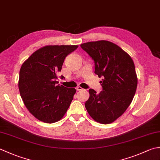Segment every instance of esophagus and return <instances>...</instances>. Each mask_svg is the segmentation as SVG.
I'll list each match as a JSON object with an SVG mask.
<instances>
[{"label": "esophagus", "instance_id": "esophagus-1", "mask_svg": "<svg viewBox=\"0 0 160 160\" xmlns=\"http://www.w3.org/2000/svg\"><path fill=\"white\" fill-rule=\"evenodd\" d=\"M76 90L77 91H80V90H82V88L81 87H80V86H78L77 87H76Z\"/></svg>", "mask_w": 160, "mask_h": 160}]
</instances>
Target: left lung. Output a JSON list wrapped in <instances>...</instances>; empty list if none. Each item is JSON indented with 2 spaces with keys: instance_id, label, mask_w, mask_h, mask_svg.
Listing matches in <instances>:
<instances>
[{
  "instance_id": "8db88e82",
  "label": "left lung",
  "mask_w": 160,
  "mask_h": 160,
  "mask_svg": "<svg viewBox=\"0 0 160 160\" xmlns=\"http://www.w3.org/2000/svg\"><path fill=\"white\" fill-rule=\"evenodd\" d=\"M80 46L94 60V73L103 77L102 91L98 94L89 90L87 111L98 123H113L126 112L135 94L137 76L134 62L126 51L109 41L87 42Z\"/></svg>"
}]
</instances>
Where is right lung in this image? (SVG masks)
<instances>
[{"mask_svg": "<svg viewBox=\"0 0 160 160\" xmlns=\"http://www.w3.org/2000/svg\"><path fill=\"white\" fill-rule=\"evenodd\" d=\"M78 47L43 46L22 64L18 79L20 95L28 111L38 120L55 123L63 118L69 108L76 89L57 85L55 80L65 58Z\"/></svg>", "mask_w": 160, "mask_h": 160, "instance_id": "right-lung-1", "label": "right lung"}]
</instances>
